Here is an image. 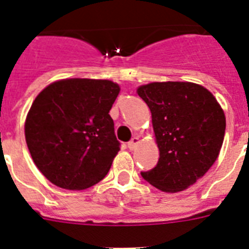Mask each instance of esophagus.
Returning <instances> with one entry per match:
<instances>
[{
	"label": "esophagus",
	"instance_id": "obj_1",
	"mask_svg": "<svg viewBox=\"0 0 249 249\" xmlns=\"http://www.w3.org/2000/svg\"><path fill=\"white\" fill-rule=\"evenodd\" d=\"M138 142H140V140H138V137H133L131 141H129L128 143H127V146H128V148L131 149V151H133V149H135L136 147H137Z\"/></svg>",
	"mask_w": 249,
	"mask_h": 249
}]
</instances>
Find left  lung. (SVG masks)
Masks as SVG:
<instances>
[{
  "mask_svg": "<svg viewBox=\"0 0 249 249\" xmlns=\"http://www.w3.org/2000/svg\"><path fill=\"white\" fill-rule=\"evenodd\" d=\"M140 96L151 109L160 160L141 176L164 192H179L212 167L226 131L224 112L212 93L191 82H153Z\"/></svg>",
  "mask_w": 249,
  "mask_h": 249,
  "instance_id": "left-lung-1",
  "label": "left lung"
}]
</instances>
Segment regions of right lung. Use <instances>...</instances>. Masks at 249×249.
Returning a JSON list of instances; mask_svg holds the SVG:
<instances>
[{
	"instance_id": "1",
	"label": "right lung",
	"mask_w": 249,
	"mask_h": 249,
	"mask_svg": "<svg viewBox=\"0 0 249 249\" xmlns=\"http://www.w3.org/2000/svg\"><path fill=\"white\" fill-rule=\"evenodd\" d=\"M118 93L112 81L71 78L51 83L37 96L25 136L48 181L80 191L106 177L121 146L108 114Z\"/></svg>"
}]
</instances>
